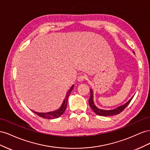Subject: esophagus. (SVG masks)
<instances>
[{"mask_svg":"<svg viewBox=\"0 0 150 150\" xmlns=\"http://www.w3.org/2000/svg\"><path fill=\"white\" fill-rule=\"evenodd\" d=\"M85 79V76L83 75H80L78 77V82H83Z\"/></svg>","mask_w":150,"mask_h":150,"instance_id":"esophagus-1","label":"esophagus"}]
</instances>
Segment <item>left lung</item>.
Segmentation results:
<instances>
[{"label": "left lung", "instance_id": "obj_1", "mask_svg": "<svg viewBox=\"0 0 150 150\" xmlns=\"http://www.w3.org/2000/svg\"><path fill=\"white\" fill-rule=\"evenodd\" d=\"M134 54V52H133ZM90 98L89 99V104L90 105L91 108L92 109L93 111L96 113V115H99V116H113V115H118L119 113H120L121 111H123L125 110V108L128 105L131 101L132 100L134 96L131 98L129 100L127 101L125 104H122V105L117 107L116 108L112 109V110H102V109H99L98 108L96 105H95L94 102V96H93V91L90 89Z\"/></svg>", "mask_w": 150, "mask_h": 150}]
</instances>
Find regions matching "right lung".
Returning a JSON list of instances; mask_svg holds the SVG:
<instances>
[{
  "label": "right lung",
  "mask_w": 150,
  "mask_h": 150,
  "mask_svg": "<svg viewBox=\"0 0 150 150\" xmlns=\"http://www.w3.org/2000/svg\"><path fill=\"white\" fill-rule=\"evenodd\" d=\"M74 88V85H72L71 87L70 88V89L68 91L66 97L63 101L61 107L57 109V110L53 111H50V112H35L34 111H33L35 114L38 115V116H39L40 117H42L43 118L45 119H56L57 118V117H60L63 113L64 112V111H66V109L67 107V100H68V97H69L70 93H71L72 90Z\"/></svg>",
  "instance_id": "1"
}]
</instances>
